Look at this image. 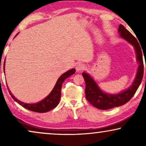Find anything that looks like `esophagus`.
<instances>
[{
	"mask_svg": "<svg viewBox=\"0 0 146 146\" xmlns=\"http://www.w3.org/2000/svg\"><path fill=\"white\" fill-rule=\"evenodd\" d=\"M85 68V65L83 64L82 63H79L78 64L76 65V70L78 72H80L82 70L84 69Z\"/></svg>",
	"mask_w": 146,
	"mask_h": 146,
	"instance_id": "34e87169",
	"label": "esophagus"
}]
</instances>
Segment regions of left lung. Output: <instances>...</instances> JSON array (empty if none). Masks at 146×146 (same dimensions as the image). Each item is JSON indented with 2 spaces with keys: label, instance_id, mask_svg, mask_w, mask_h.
Returning a JSON list of instances; mask_svg holds the SVG:
<instances>
[{
  "label": "left lung",
  "instance_id": "1",
  "mask_svg": "<svg viewBox=\"0 0 146 146\" xmlns=\"http://www.w3.org/2000/svg\"><path fill=\"white\" fill-rule=\"evenodd\" d=\"M118 32L121 38H124L134 47L137 61L139 63L138 68L136 76L131 86L128 89L117 94H109L104 92L90 76L86 72L82 73L86 83L85 93L86 100L92 105L100 110H108L126 104L136 92L143 79V62L142 50L138 41L122 25H119Z\"/></svg>",
  "mask_w": 146,
  "mask_h": 146
}]
</instances>
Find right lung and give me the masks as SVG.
<instances>
[{
	"label": "right lung",
	"mask_w": 146,
	"mask_h": 146,
	"mask_svg": "<svg viewBox=\"0 0 146 146\" xmlns=\"http://www.w3.org/2000/svg\"><path fill=\"white\" fill-rule=\"evenodd\" d=\"M5 62H4V70H5ZM75 72H76V70L74 68H73V69L70 70L64 73L58 79L56 83L55 84L54 88L51 92L50 93V94L47 97H46L44 99L42 100V101L36 104L24 103L23 102L20 101L18 99L16 98L12 94L11 91L9 90V88H8V90H9L10 94H11V97L13 98L14 100H15L17 103H19V104L22 106L23 107L25 108L26 109H28L29 110L33 111H35V112H39V113L47 112V111L55 108L57 106V105L58 104L60 99V97H61L62 85L64 81L67 78H68L69 76H70L71 75L74 74L75 73Z\"/></svg>",
	"instance_id": "1"
}]
</instances>
